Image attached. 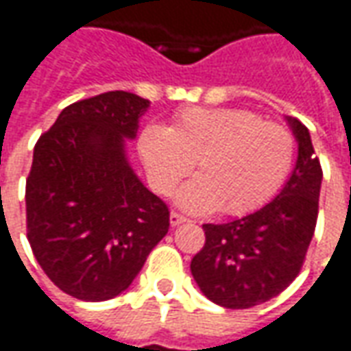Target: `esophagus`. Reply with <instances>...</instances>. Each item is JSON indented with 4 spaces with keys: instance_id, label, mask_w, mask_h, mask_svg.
<instances>
[{
    "instance_id": "esophagus-1",
    "label": "esophagus",
    "mask_w": 351,
    "mask_h": 351,
    "mask_svg": "<svg viewBox=\"0 0 351 351\" xmlns=\"http://www.w3.org/2000/svg\"><path fill=\"white\" fill-rule=\"evenodd\" d=\"M169 219H171V225H173V227H175V225L184 223V221H186V217H184L182 213H178V212H171V217H169Z\"/></svg>"
}]
</instances>
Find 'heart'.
I'll return each mask as SVG.
<instances>
[{
    "instance_id": "b5f03b06",
    "label": "heart",
    "mask_w": 351,
    "mask_h": 351,
    "mask_svg": "<svg viewBox=\"0 0 351 351\" xmlns=\"http://www.w3.org/2000/svg\"><path fill=\"white\" fill-rule=\"evenodd\" d=\"M138 147L159 194H171L196 163L199 176L176 196L192 213L258 210L284 186L295 159L293 134L245 108H186L171 128H143Z\"/></svg>"
}]
</instances>
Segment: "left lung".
Masks as SVG:
<instances>
[{"label":"left lung","instance_id":"obj_1","mask_svg":"<svg viewBox=\"0 0 351 351\" xmlns=\"http://www.w3.org/2000/svg\"><path fill=\"white\" fill-rule=\"evenodd\" d=\"M299 155L276 198L258 212L229 223L204 225L206 243L190 270L210 301L248 308L280 295L301 272L319 215L322 169L308 130L287 118Z\"/></svg>","mask_w":351,"mask_h":351}]
</instances>
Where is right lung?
<instances>
[{
    "mask_svg": "<svg viewBox=\"0 0 351 351\" xmlns=\"http://www.w3.org/2000/svg\"><path fill=\"white\" fill-rule=\"evenodd\" d=\"M147 106L126 91L83 99L34 145L27 239L44 274L81 301L120 295L169 231L167 204L143 186L124 152Z\"/></svg>",
    "mask_w": 351,
    "mask_h": 351,
    "instance_id": "add662e5",
    "label": "right lung"
}]
</instances>
